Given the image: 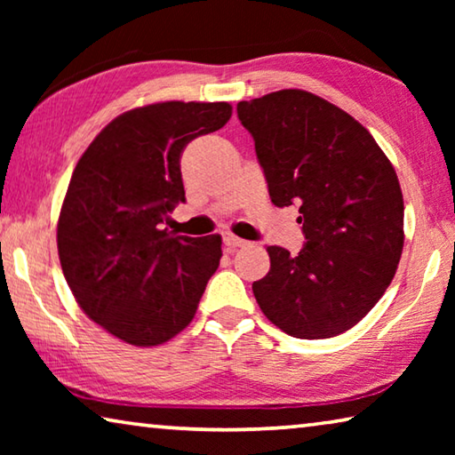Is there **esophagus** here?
Masks as SVG:
<instances>
[{"mask_svg": "<svg viewBox=\"0 0 455 455\" xmlns=\"http://www.w3.org/2000/svg\"><path fill=\"white\" fill-rule=\"evenodd\" d=\"M222 243H225V249H227V252H235L236 249H241V246H244V244H246V241H243V238H238V236L230 235V233H225V235H222Z\"/></svg>", "mask_w": 455, "mask_h": 455, "instance_id": "obj_1", "label": "esophagus"}]
</instances>
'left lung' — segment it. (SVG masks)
<instances>
[{"label": "left lung", "instance_id": "left-lung-1", "mask_svg": "<svg viewBox=\"0 0 455 455\" xmlns=\"http://www.w3.org/2000/svg\"><path fill=\"white\" fill-rule=\"evenodd\" d=\"M275 206H299V255L267 246L271 271L252 283L267 319L291 337L327 339L373 309L403 251V196L375 138L305 90L238 102Z\"/></svg>", "mask_w": 455, "mask_h": 455}]
</instances>
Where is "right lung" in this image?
Listing matches in <instances>:
<instances>
[{
    "instance_id": "add662e5",
    "label": "right lung",
    "mask_w": 455,
    "mask_h": 455,
    "mask_svg": "<svg viewBox=\"0 0 455 455\" xmlns=\"http://www.w3.org/2000/svg\"><path fill=\"white\" fill-rule=\"evenodd\" d=\"M227 102H160L114 118L74 168L58 220V255L76 301L136 347L172 339L198 309L220 236H174L187 144L228 122Z\"/></svg>"
}]
</instances>
